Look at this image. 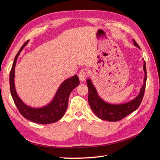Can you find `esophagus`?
Wrapping results in <instances>:
<instances>
[{"instance_id":"1","label":"esophagus","mask_w":160,"mask_h":160,"mask_svg":"<svg viewBox=\"0 0 160 160\" xmlns=\"http://www.w3.org/2000/svg\"><path fill=\"white\" fill-rule=\"evenodd\" d=\"M79 78L81 81H83L85 80L87 77V72L85 69H82L79 73Z\"/></svg>"}]
</instances>
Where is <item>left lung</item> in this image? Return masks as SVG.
I'll return each instance as SVG.
<instances>
[{"label": "left lung", "instance_id": "left-lung-1", "mask_svg": "<svg viewBox=\"0 0 160 160\" xmlns=\"http://www.w3.org/2000/svg\"><path fill=\"white\" fill-rule=\"evenodd\" d=\"M133 42L135 46L140 49L139 46L134 39H133ZM143 71L145 74L143 84L140 89L139 94L133 99L122 104H110L105 102L99 96L91 80L90 79H87V85L89 89L88 101L90 108L93 113L102 120L108 121V122H117L123 119L127 115L136 110L142 103L146 85L147 72L146 62L144 61Z\"/></svg>", "mask_w": 160, "mask_h": 160}]
</instances>
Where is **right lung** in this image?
<instances>
[{"label": "right lung", "instance_id": "right-lung-1", "mask_svg": "<svg viewBox=\"0 0 160 160\" xmlns=\"http://www.w3.org/2000/svg\"><path fill=\"white\" fill-rule=\"evenodd\" d=\"M29 41H26L21 47L14 58L10 72V89L12 98L19 112L24 118L32 122L40 124L55 123L64 115L68 106L70 93L79 85V79L77 75L65 79L58 88L53 99L47 105L41 108H32L23 102L19 98L14 85V73L18 57Z\"/></svg>", "mask_w": 160, "mask_h": 160}]
</instances>
